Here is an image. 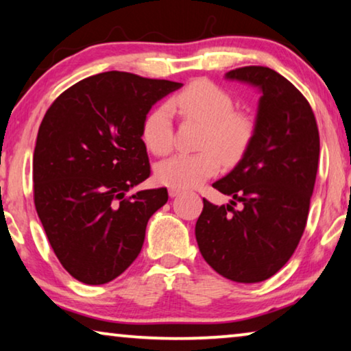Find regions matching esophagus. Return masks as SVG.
<instances>
[{
	"mask_svg": "<svg viewBox=\"0 0 351 351\" xmlns=\"http://www.w3.org/2000/svg\"><path fill=\"white\" fill-rule=\"evenodd\" d=\"M180 193H182V191L177 190V188H169V196H171V197H177Z\"/></svg>",
	"mask_w": 351,
	"mask_h": 351,
	"instance_id": "34e87169",
	"label": "esophagus"
}]
</instances>
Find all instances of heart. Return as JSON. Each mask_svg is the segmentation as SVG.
<instances>
[{"label": "heart", "instance_id": "b5f03b06", "mask_svg": "<svg viewBox=\"0 0 351 351\" xmlns=\"http://www.w3.org/2000/svg\"><path fill=\"white\" fill-rule=\"evenodd\" d=\"M172 111L185 119L206 125L199 149L194 155H172L155 165L158 183L177 190L202 185L226 163L239 160L254 134V122L245 112L234 111L235 104L228 90L207 80H197L172 97L168 105L154 108L144 117L141 139L145 149L154 155H165L172 149Z\"/></svg>", "mask_w": 351, "mask_h": 351}]
</instances>
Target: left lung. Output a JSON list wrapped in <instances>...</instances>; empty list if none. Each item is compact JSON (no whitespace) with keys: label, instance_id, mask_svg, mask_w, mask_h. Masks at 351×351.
Masks as SVG:
<instances>
[{"label":"left lung","instance_id":"1","mask_svg":"<svg viewBox=\"0 0 351 351\" xmlns=\"http://www.w3.org/2000/svg\"><path fill=\"white\" fill-rule=\"evenodd\" d=\"M226 78L261 93L254 134L243 157L213 183L228 206L204 199L196 240L221 276L252 284L271 278L303 235L319 168L320 138L309 101L273 69L240 67ZM237 203L240 209H235Z\"/></svg>","mask_w":351,"mask_h":351}]
</instances>
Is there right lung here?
Listing matches in <instances>:
<instances>
[{
    "mask_svg": "<svg viewBox=\"0 0 351 351\" xmlns=\"http://www.w3.org/2000/svg\"><path fill=\"white\" fill-rule=\"evenodd\" d=\"M182 83L127 72L84 78L45 112L32 157L34 204L61 265L80 282L112 281L141 252L168 190L127 196L150 176L141 127Z\"/></svg>",
    "mask_w": 351,
    "mask_h": 351,
    "instance_id": "add662e5",
    "label": "right lung"
}]
</instances>
